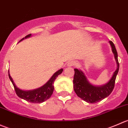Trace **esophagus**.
<instances>
[{"instance_id":"esophagus-1","label":"esophagus","mask_w":128,"mask_h":128,"mask_svg":"<svg viewBox=\"0 0 128 128\" xmlns=\"http://www.w3.org/2000/svg\"><path fill=\"white\" fill-rule=\"evenodd\" d=\"M75 64H76V62L74 61V60H69V61H68V62L67 63V66L69 67L73 66Z\"/></svg>"}]
</instances>
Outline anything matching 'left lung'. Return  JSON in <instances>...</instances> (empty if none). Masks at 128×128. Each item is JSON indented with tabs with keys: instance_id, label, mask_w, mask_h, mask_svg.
<instances>
[{
	"instance_id": "left-lung-1",
	"label": "left lung",
	"mask_w": 128,
	"mask_h": 128,
	"mask_svg": "<svg viewBox=\"0 0 128 128\" xmlns=\"http://www.w3.org/2000/svg\"><path fill=\"white\" fill-rule=\"evenodd\" d=\"M110 44L112 51L114 54L116 62V69L113 72L112 77L106 84L102 86H95L92 84L86 77L85 73L82 70L74 69L73 84L74 90L77 96L90 104H95L101 101L110 95L114 88L116 77L119 70V62L118 60V53L112 41H110Z\"/></svg>"
}]
</instances>
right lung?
I'll use <instances>...</instances> for the list:
<instances>
[{"mask_svg": "<svg viewBox=\"0 0 128 128\" xmlns=\"http://www.w3.org/2000/svg\"><path fill=\"white\" fill-rule=\"evenodd\" d=\"M32 36V34H29L26 36L24 38L20 40L19 42L22 41L24 39L30 38ZM63 71V69H60L58 70V71L55 72L52 77L49 79V80L46 82L45 84L38 88L33 89V90H24L16 86V84L14 82V80L10 76V72L8 70V77L10 78V81L12 83L14 86L15 90L16 92V94L20 98L24 99L28 102L33 103V104H41V103L44 102V101L47 100L48 99L50 98L52 95V93L54 91V82L59 75H60Z\"/></svg>", "mask_w": 128, "mask_h": 128, "instance_id": "obj_1", "label": "right lung"}]
</instances>
